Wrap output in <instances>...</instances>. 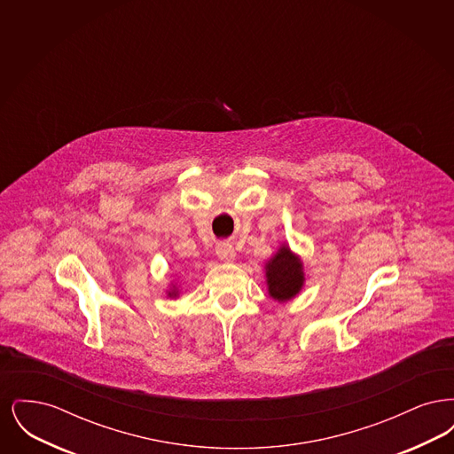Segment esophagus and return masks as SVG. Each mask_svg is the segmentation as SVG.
<instances>
[{"mask_svg": "<svg viewBox=\"0 0 454 454\" xmlns=\"http://www.w3.org/2000/svg\"><path fill=\"white\" fill-rule=\"evenodd\" d=\"M216 254L223 262H233L237 257V252L230 243H219L216 247Z\"/></svg>", "mask_w": 454, "mask_h": 454, "instance_id": "1", "label": "esophagus"}]
</instances>
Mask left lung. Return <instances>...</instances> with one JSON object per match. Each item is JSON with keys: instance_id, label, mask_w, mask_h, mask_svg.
<instances>
[{"instance_id": "1", "label": "left lung", "mask_w": 454, "mask_h": 454, "mask_svg": "<svg viewBox=\"0 0 454 454\" xmlns=\"http://www.w3.org/2000/svg\"><path fill=\"white\" fill-rule=\"evenodd\" d=\"M265 278L269 294L276 301L293 300L304 284L301 259L287 245H282L278 254L265 263Z\"/></svg>"}]
</instances>
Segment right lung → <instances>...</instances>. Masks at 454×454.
<instances>
[{"label": "right lung", "mask_w": 454, "mask_h": 454, "mask_svg": "<svg viewBox=\"0 0 454 454\" xmlns=\"http://www.w3.org/2000/svg\"><path fill=\"white\" fill-rule=\"evenodd\" d=\"M168 296H170V298H176V296H178V291H176V287H175V286H173V289L168 291Z\"/></svg>", "instance_id": "add662e5"}]
</instances>
